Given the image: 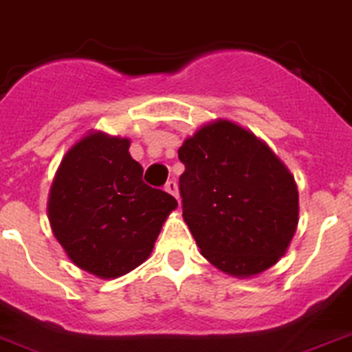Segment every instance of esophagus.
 <instances>
[{
  "mask_svg": "<svg viewBox=\"0 0 352 352\" xmlns=\"http://www.w3.org/2000/svg\"><path fill=\"white\" fill-rule=\"evenodd\" d=\"M164 190H166L170 195H173V197L179 200V186H177L175 181H168L166 186H164Z\"/></svg>",
  "mask_w": 352,
  "mask_h": 352,
  "instance_id": "1",
  "label": "esophagus"
}]
</instances>
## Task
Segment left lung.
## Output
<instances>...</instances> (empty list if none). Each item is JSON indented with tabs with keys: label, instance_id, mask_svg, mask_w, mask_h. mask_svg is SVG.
I'll return each mask as SVG.
<instances>
[{
	"label": "left lung",
	"instance_id": "left-lung-1",
	"mask_svg": "<svg viewBox=\"0 0 352 352\" xmlns=\"http://www.w3.org/2000/svg\"><path fill=\"white\" fill-rule=\"evenodd\" d=\"M182 218L200 254L232 277L259 276L283 258L299 223L297 182L254 132L208 121L179 148Z\"/></svg>",
	"mask_w": 352,
	"mask_h": 352
}]
</instances>
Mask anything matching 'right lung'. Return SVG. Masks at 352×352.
Wrapping results in <instances>:
<instances>
[{
  "instance_id": "right-lung-1",
  "label": "right lung",
  "mask_w": 352,
  "mask_h": 352,
  "mask_svg": "<svg viewBox=\"0 0 352 352\" xmlns=\"http://www.w3.org/2000/svg\"><path fill=\"white\" fill-rule=\"evenodd\" d=\"M131 140L89 131L71 144L48 195L55 240L75 267L100 279L125 276L150 258L177 200L143 182Z\"/></svg>"
}]
</instances>
